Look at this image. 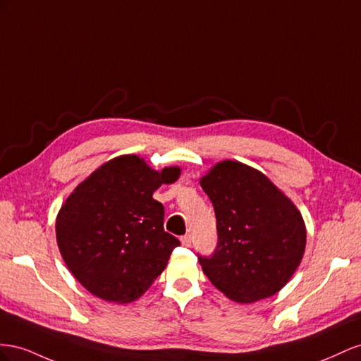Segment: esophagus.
<instances>
[{
    "mask_svg": "<svg viewBox=\"0 0 361 361\" xmlns=\"http://www.w3.org/2000/svg\"><path fill=\"white\" fill-rule=\"evenodd\" d=\"M181 243H183V246H190V245H192V238H190V234L183 235V238H181Z\"/></svg>",
    "mask_w": 361,
    "mask_h": 361,
    "instance_id": "1",
    "label": "esophagus"
}]
</instances>
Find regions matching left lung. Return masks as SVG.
<instances>
[{
    "mask_svg": "<svg viewBox=\"0 0 361 361\" xmlns=\"http://www.w3.org/2000/svg\"><path fill=\"white\" fill-rule=\"evenodd\" d=\"M216 214L218 245L198 255L212 284L235 302L280 292L300 266L305 224L295 204L264 173L224 160L201 178Z\"/></svg>",
    "mask_w": 361,
    "mask_h": 361,
    "instance_id": "left-lung-1",
    "label": "left lung"
}]
</instances>
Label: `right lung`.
Here are the masks:
<instances>
[{"mask_svg":"<svg viewBox=\"0 0 361 361\" xmlns=\"http://www.w3.org/2000/svg\"><path fill=\"white\" fill-rule=\"evenodd\" d=\"M180 168L151 169L128 154L80 183L57 214L61 257L78 283L101 300L126 304L145 293L180 240L164 231V209L152 198Z\"/></svg>","mask_w":361,"mask_h":361,"instance_id":"1","label":"right lung"}]
</instances>
